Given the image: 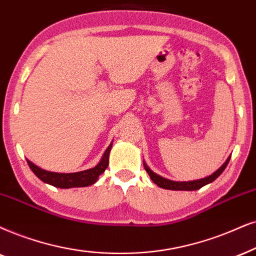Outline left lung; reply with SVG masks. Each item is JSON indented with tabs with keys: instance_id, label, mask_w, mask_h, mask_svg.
<instances>
[{
	"instance_id": "1",
	"label": "left lung",
	"mask_w": 256,
	"mask_h": 256,
	"mask_svg": "<svg viewBox=\"0 0 256 256\" xmlns=\"http://www.w3.org/2000/svg\"><path fill=\"white\" fill-rule=\"evenodd\" d=\"M229 160H230V157H228L227 160L223 163V166L220 168L218 170H216L214 174H210V176L204 177V178L196 180H189V182H176V180H170L164 178V177L160 176V174H154V171H152L150 168H148L146 164H145V162H144V168H145V170H146V172L148 174V176H150V178L152 180V182H154V184H157L158 186L163 188V189L186 190V192H192V190L200 189V188L206 186V184L214 182V180L218 178L220 174H221L223 171H224L226 168H227L228 163H229Z\"/></svg>"
}]
</instances>
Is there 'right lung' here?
Wrapping results in <instances>:
<instances>
[{"label":"right lung","instance_id":"1","mask_svg":"<svg viewBox=\"0 0 256 256\" xmlns=\"http://www.w3.org/2000/svg\"><path fill=\"white\" fill-rule=\"evenodd\" d=\"M112 143L108 145L106 151L102 154V158L94 168L88 170L79 171V172L72 174H60V172H50V171L44 170L41 168L35 166L30 160H28V166L32 171L36 174L38 178H40L42 182L50 184V186L61 188V189H70V188H82L94 184L98 180L99 176L106 170L108 166V158L110 151H111Z\"/></svg>","mask_w":256,"mask_h":256}]
</instances>
